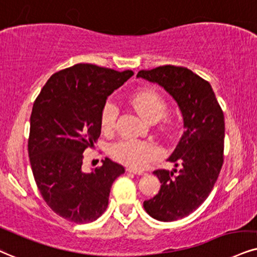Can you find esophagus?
<instances>
[{
    "label": "esophagus",
    "instance_id": "1",
    "mask_svg": "<svg viewBox=\"0 0 257 257\" xmlns=\"http://www.w3.org/2000/svg\"><path fill=\"white\" fill-rule=\"evenodd\" d=\"M128 173H132V174H136V175H145L144 172H141V170H137V169H134V168H127Z\"/></svg>",
    "mask_w": 257,
    "mask_h": 257
}]
</instances>
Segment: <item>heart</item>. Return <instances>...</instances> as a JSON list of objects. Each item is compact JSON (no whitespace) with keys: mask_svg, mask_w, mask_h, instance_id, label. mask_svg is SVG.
Instances as JSON below:
<instances>
[{"mask_svg":"<svg viewBox=\"0 0 257 257\" xmlns=\"http://www.w3.org/2000/svg\"><path fill=\"white\" fill-rule=\"evenodd\" d=\"M131 104L145 119L154 122L160 120L167 110V101L158 91L154 89L137 90L131 96ZM119 108L113 101L104 103L101 113V128L104 134H112L115 127ZM161 148L151 142L120 141L112 147V155L115 160L136 169L147 167L161 156Z\"/></svg>","mask_w":257,"mask_h":257,"instance_id":"obj_1","label":"heart"}]
</instances>
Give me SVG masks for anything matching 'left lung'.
<instances>
[{
  "label": "left lung",
  "mask_w": 257,
  "mask_h": 257,
  "mask_svg": "<svg viewBox=\"0 0 257 257\" xmlns=\"http://www.w3.org/2000/svg\"><path fill=\"white\" fill-rule=\"evenodd\" d=\"M137 77L156 82L179 104L185 131L168 161L179 169H157L162 186L144 208L155 219L174 221L191 214L207 199L224 162V113L211 84L183 66L141 70Z\"/></svg>",
  "instance_id": "left-lung-1"
}]
</instances>
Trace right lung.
<instances>
[{
    "instance_id": "add662e5",
    "label": "right lung",
    "mask_w": 257,
    "mask_h": 257,
    "mask_svg": "<svg viewBox=\"0 0 257 257\" xmlns=\"http://www.w3.org/2000/svg\"><path fill=\"white\" fill-rule=\"evenodd\" d=\"M132 75L75 64L53 74L34 101L28 137L32 172L44 200L66 220H96L108 206L114 180L125 173L109 158L88 174L82 164L84 150L100 137L107 97Z\"/></svg>"
}]
</instances>
